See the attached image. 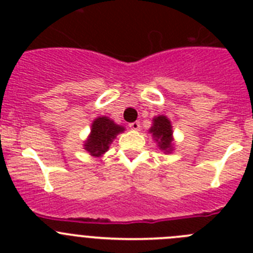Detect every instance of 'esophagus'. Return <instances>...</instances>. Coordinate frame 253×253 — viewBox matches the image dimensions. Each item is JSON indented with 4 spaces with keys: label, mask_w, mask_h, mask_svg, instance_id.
Returning a JSON list of instances; mask_svg holds the SVG:
<instances>
[{
    "label": "esophagus",
    "mask_w": 253,
    "mask_h": 253,
    "mask_svg": "<svg viewBox=\"0 0 253 253\" xmlns=\"http://www.w3.org/2000/svg\"><path fill=\"white\" fill-rule=\"evenodd\" d=\"M129 128H130L131 130H139V129H140V123L139 122L130 123V124H129Z\"/></svg>",
    "instance_id": "obj_1"
}]
</instances>
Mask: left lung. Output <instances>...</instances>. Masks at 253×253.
Returning <instances> with one entry per match:
<instances>
[{
    "label": "left lung",
    "instance_id": "left-lung-1",
    "mask_svg": "<svg viewBox=\"0 0 253 253\" xmlns=\"http://www.w3.org/2000/svg\"><path fill=\"white\" fill-rule=\"evenodd\" d=\"M149 133L153 135L160 149L165 151V153H171L173 138H172L171 122L167 116L158 115L153 118V125L149 129Z\"/></svg>",
    "mask_w": 253,
    "mask_h": 253
}]
</instances>
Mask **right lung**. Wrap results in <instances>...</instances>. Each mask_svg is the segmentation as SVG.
Wrapping results in <instances>:
<instances>
[{"label":"right lung","mask_w":253,"mask_h":253,"mask_svg":"<svg viewBox=\"0 0 253 253\" xmlns=\"http://www.w3.org/2000/svg\"><path fill=\"white\" fill-rule=\"evenodd\" d=\"M124 130V126L115 124L107 116H99L91 125V133L84 144V149L93 157H100L109 149L116 135Z\"/></svg>","instance_id":"right-lung-1"}]
</instances>
